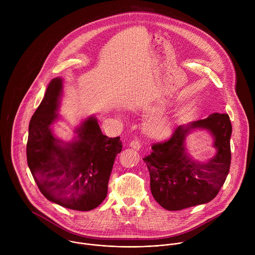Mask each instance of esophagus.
Instances as JSON below:
<instances>
[{
	"mask_svg": "<svg viewBox=\"0 0 255 255\" xmlns=\"http://www.w3.org/2000/svg\"><path fill=\"white\" fill-rule=\"evenodd\" d=\"M129 145H130V146H131L134 150H139L140 147H141L140 141H139V140H132Z\"/></svg>",
	"mask_w": 255,
	"mask_h": 255,
	"instance_id": "34e87169",
	"label": "esophagus"
}]
</instances>
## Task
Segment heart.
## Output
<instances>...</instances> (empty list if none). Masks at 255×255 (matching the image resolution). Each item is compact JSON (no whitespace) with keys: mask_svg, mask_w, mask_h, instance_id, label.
Instances as JSON below:
<instances>
[{"mask_svg":"<svg viewBox=\"0 0 255 255\" xmlns=\"http://www.w3.org/2000/svg\"><path fill=\"white\" fill-rule=\"evenodd\" d=\"M144 132L154 139H163L168 137L173 129L172 120L163 114L150 117L144 124Z\"/></svg>","mask_w":255,"mask_h":255,"instance_id":"b5f03b06","label":"heart"}]
</instances>
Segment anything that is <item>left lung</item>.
<instances>
[{
    "mask_svg": "<svg viewBox=\"0 0 255 255\" xmlns=\"http://www.w3.org/2000/svg\"><path fill=\"white\" fill-rule=\"evenodd\" d=\"M207 128L214 136L216 155L207 163L193 161L185 152V136L192 128ZM232 125L227 114H212L188 126H177L171 136L154 143L143 160L150 174V190L164 209L179 211L212 201L219 193L231 163Z\"/></svg>",
    "mask_w": 255,
    "mask_h": 255,
    "instance_id": "left-lung-1",
    "label": "left lung"
}]
</instances>
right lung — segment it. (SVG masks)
Wrapping results in <instances>:
<instances>
[{
    "label": "right lung",
    "mask_w": 255,
    "mask_h": 255,
    "mask_svg": "<svg viewBox=\"0 0 255 255\" xmlns=\"http://www.w3.org/2000/svg\"><path fill=\"white\" fill-rule=\"evenodd\" d=\"M62 80L53 79L29 123L27 162L35 183L49 201L64 208L91 211L106 198L115 158L122 150L120 137L104 135L96 118L76 130L77 139L63 143L50 125L57 119Z\"/></svg>",
    "instance_id": "1"
}]
</instances>
